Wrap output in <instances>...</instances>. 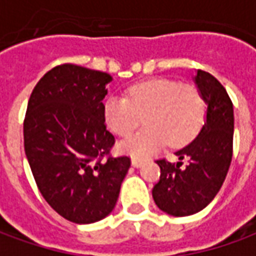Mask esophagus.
<instances>
[{"label": "esophagus", "mask_w": 256, "mask_h": 256, "mask_svg": "<svg viewBox=\"0 0 256 256\" xmlns=\"http://www.w3.org/2000/svg\"><path fill=\"white\" fill-rule=\"evenodd\" d=\"M132 164H133L134 167H141L144 164V160H141L138 158H133V159H132Z\"/></svg>", "instance_id": "esophagus-1"}]
</instances>
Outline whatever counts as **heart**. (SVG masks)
<instances>
[{
	"label": "heart",
	"instance_id": "1",
	"mask_svg": "<svg viewBox=\"0 0 256 256\" xmlns=\"http://www.w3.org/2000/svg\"><path fill=\"white\" fill-rule=\"evenodd\" d=\"M206 102L200 90L164 78L132 84L126 97L112 96L104 104L108 128L126 137L145 123V128L119 144L122 152L145 156L163 145L182 146L202 128Z\"/></svg>",
	"mask_w": 256,
	"mask_h": 256
}]
</instances>
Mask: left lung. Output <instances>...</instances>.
<instances>
[{"mask_svg": "<svg viewBox=\"0 0 256 256\" xmlns=\"http://www.w3.org/2000/svg\"><path fill=\"white\" fill-rule=\"evenodd\" d=\"M207 104V116L196 138L176 152L180 162L158 159L160 180L152 189L156 206L174 216L202 211L220 192L233 155V104L226 89L211 74L194 76ZM182 160H188L182 167Z\"/></svg>", "mask_w": 256, "mask_h": 256, "instance_id": "left-lung-1", "label": "left lung"}]
</instances>
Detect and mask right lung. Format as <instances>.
Here are the masks:
<instances>
[{"label": "right lung", "mask_w": 256, "mask_h": 256, "mask_svg": "<svg viewBox=\"0 0 256 256\" xmlns=\"http://www.w3.org/2000/svg\"><path fill=\"white\" fill-rule=\"evenodd\" d=\"M110 74L60 64L36 84L27 104L26 156L36 186L58 214L93 224L111 212L132 164L111 155L115 137L106 126Z\"/></svg>", "instance_id": "right-lung-1"}]
</instances>
